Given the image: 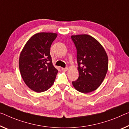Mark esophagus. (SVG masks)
Here are the masks:
<instances>
[{
    "label": "esophagus",
    "mask_w": 129,
    "mask_h": 129,
    "mask_svg": "<svg viewBox=\"0 0 129 129\" xmlns=\"http://www.w3.org/2000/svg\"><path fill=\"white\" fill-rule=\"evenodd\" d=\"M67 70H68V69L67 68H62V70L63 71H67Z\"/></svg>",
    "instance_id": "esophagus-1"
}]
</instances>
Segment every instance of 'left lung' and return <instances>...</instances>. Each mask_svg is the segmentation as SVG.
Instances as JSON below:
<instances>
[{
	"instance_id": "1",
	"label": "left lung",
	"mask_w": 129,
	"mask_h": 129,
	"mask_svg": "<svg viewBox=\"0 0 129 129\" xmlns=\"http://www.w3.org/2000/svg\"><path fill=\"white\" fill-rule=\"evenodd\" d=\"M77 48L79 77L72 82L78 92L88 93L96 90L106 77L108 68L107 54L103 47L88 35H72Z\"/></svg>"
}]
</instances>
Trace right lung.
<instances>
[{"instance_id": "1", "label": "right lung", "mask_w": 129, "mask_h": 129, "mask_svg": "<svg viewBox=\"0 0 129 129\" xmlns=\"http://www.w3.org/2000/svg\"><path fill=\"white\" fill-rule=\"evenodd\" d=\"M58 34L41 32L33 35L21 52L19 71L27 87L36 92H45L54 82L58 71L53 66L51 45Z\"/></svg>"}]
</instances>
